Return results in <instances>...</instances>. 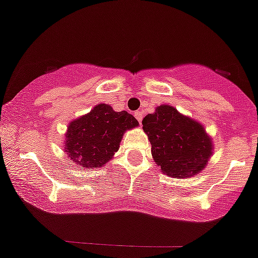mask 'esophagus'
Here are the masks:
<instances>
[{
	"instance_id": "34e87169",
	"label": "esophagus",
	"mask_w": 258,
	"mask_h": 258,
	"mask_svg": "<svg viewBox=\"0 0 258 258\" xmlns=\"http://www.w3.org/2000/svg\"><path fill=\"white\" fill-rule=\"evenodd\" d=\"M134 116L138 119V121L140 123V121H142V119H143V113H142V111H135Z\"/></svg>"
}]
</instances>
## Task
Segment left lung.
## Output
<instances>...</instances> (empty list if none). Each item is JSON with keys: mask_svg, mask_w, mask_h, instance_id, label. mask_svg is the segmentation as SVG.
I'll return each instance as SVG.
<instances>
[{"mask_svg": "<svg viewBox=\"0 0 258 258\" xmlns=\"http://www.w3.org/2000/svg\"><path fill=\"white\" fill-rule=\"evenodd\" d=\"M142 124L152 144L154 162L165 175L182 179L205 169L213 144L202 124L170 105L158 106Z\"/></svg>", "mask_w": 258, "mask_h": 258, "instance_id": "8db88e82", "label": "left lung"}]
</instances>
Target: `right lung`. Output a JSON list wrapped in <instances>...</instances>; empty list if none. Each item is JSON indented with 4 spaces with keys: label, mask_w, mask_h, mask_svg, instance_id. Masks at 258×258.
<instances>
[{
    "label": "right lung",
    "mask_w": 258,
    "mask_h": 258,
    "mask_svg": "<svg viewBox=\"0 0 258 258\" xmlns=\"http://www.w3.org/2000/svg\"><path fill=\"white\" fill-rule=\"evenodd\" d=\"M138 124L128 111H114L108 104H98L90 113L69 124L66 154L81 167H103L118 152L124 133Z\"/></svg>",
    "instance_id": "add662e5"
}]
</instances>
